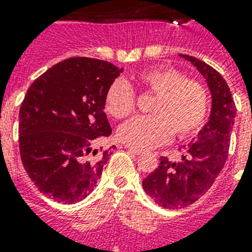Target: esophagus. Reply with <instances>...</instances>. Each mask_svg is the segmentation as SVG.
<instances>
[{
	"label": "esophagus",
	"mask_w": 252,
	"mask_h": 252,
	"mask_svg": "<svg viewBox=\"0 0 252 252\" xmlns=\"http://www.w3.org/2000/svg\"><path fill=\"white\" fill-rule=\"evenodd\" d=\"M126 149H128L129 152L136 154V156H140V154L144 153V150L142 149H138V148H134V146H130V145H126Z\"/></svg>",
	"instance_id": "obj_1"
}]
</instances>
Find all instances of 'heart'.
<instances>
[{
	"label": "heart",
	"mask_w": 252,
	"mask_h": 252,
	"mask_svg": "<svg viewBox=\"0 0 252 252\" xmlns=\"http://www.w3.org/2000/svg\"><path fill=\"white\" fill-rule=\"evenodd\" d=\"M142 91L156 94L150 116L133 118L119 128V138L137 148L161 145L172 133L187 137L203 126L209 111V94L199 81L186 78L168 66L146 69L132 78ZM104 108L114 119L128 118L136 108L133 90L124 81H116L104 95Z\"/></svg>",
	"instance_id": "1"
}]
</instances>
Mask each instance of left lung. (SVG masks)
<instances>
[{
    "instance_id": "8db88e82",
    "label": "left lung",
    "mask_w": 252,
    "mask_h": 252,
    "mask_svg": "<svg viewBox=\"0 0 252 252\" xmlns=\"http://www.w3.org/2000/svg\"><path fill=\"white\" fill-rule=\"evenodd\" d=\"M205 77L212 93L209 122L196 140L184 146L179 161L161 162L142 180V188L152 199L166 209H180L199 200L212 187L225 166L230 146V133L237 114L231 91L216 69L188 55H180Z\"/></svg>"
}]
</instances>
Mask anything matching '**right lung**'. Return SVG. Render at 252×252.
I'll list each match as a JSON object with an SVG mask.
<instances>
[{
	"label": "right lung",
	"mask_w": 252,
	"mask_h": 252,
	"mask_svg": "<svg viewBox=\"0 0 252 252\" xmlns=\"http://www.w3.org/2000/svg\"><path fill=\"white\" fill-rule=\"evenodd\" d=\"M119 69L108 61L72 57L33 81L19 108V152L30 179L57 203L85 199L102 175L110 149L104 95Z\"/></svg>",
	"instance_id": "1"
}]
</instances>
